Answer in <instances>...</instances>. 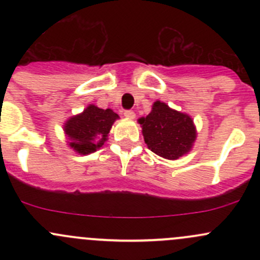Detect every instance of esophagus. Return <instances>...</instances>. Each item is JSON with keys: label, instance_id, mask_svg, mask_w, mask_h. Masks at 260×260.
I'll use <instances>...</instances> for the list:
<instances>
[{"label": "esophagus", "instance_id": "esophagus-1", "mask_svg": "<svg viewBox=\"0 0 260 260\" xmlns=\"http://www.w3.org/2000/svg\"><path fill=\"white\" fill-rule=\"evenodd\" d=\"M124 117L128 118V119H135L136 114L133 111H124Z\"/></svg>", "mask_w": 260, "mask_h": 260}]
</instances>
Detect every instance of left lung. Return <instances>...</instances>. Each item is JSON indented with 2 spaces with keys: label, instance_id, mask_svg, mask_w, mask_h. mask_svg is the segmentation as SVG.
Returning <instances> with one entry per match:
<instances>
[{
  "label": "left lung",
  "instance_id": "left-lung-1",
  "mask_svg": "<svg viewBox=\"0 0 260 260\" xmlns=\"http://www.w3.org/2000/svg\"><path fill=\"white\" fill-rule=\"evenodd\" d=\"M147 147L159 157L179 159L192 149L198 132L193 119L186 113L156 101L151 113L138 119Z\"/></svg>",
  "mask_w": 260,
  "mask_h": 260
}]
</instances>
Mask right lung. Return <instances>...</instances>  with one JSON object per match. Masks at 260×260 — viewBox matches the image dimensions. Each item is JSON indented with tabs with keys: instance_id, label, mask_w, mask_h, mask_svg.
<instances>
[{
	"instance_id": "obj_1",
	"label": "right lung",
	"mask_w": 260,
	"mask_h": 260,
	"mask_svg": "<svg viewBox=\"0 0 260 260\" xmlns=\"http://www.w3.org/2000/svg\"><path fill=\"white\" fill-rule=\"evenodd\" d=\"M119 115L112 109H102L89 104L83 112L70 117L64 123L68 146L79 154L98 151L108 140L109 131Z\"/></svg>"
}]
</instances>
